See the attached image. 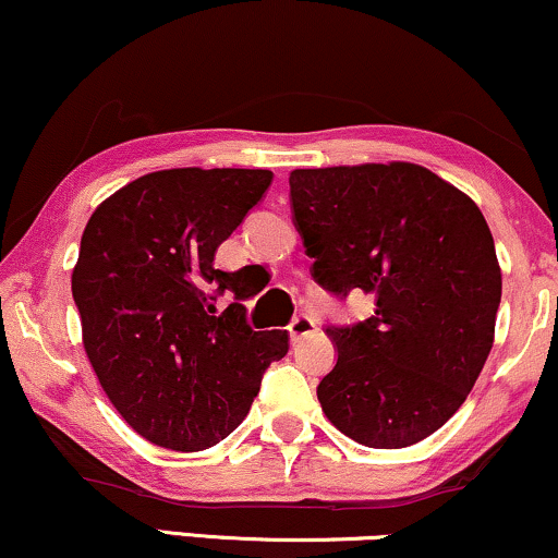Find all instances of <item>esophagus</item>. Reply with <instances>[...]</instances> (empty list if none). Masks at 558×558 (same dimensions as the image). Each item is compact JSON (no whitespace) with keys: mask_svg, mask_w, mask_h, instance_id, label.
I'll use <instances>...</instances> for the list:
<instances>
[{"mask_svg":"<svg viewBox=\"0 0 558 558\" xmlns=\"http://www.w3.org/2000/svg\"><path fill=\"white\" fill-rule=\"evenodd\" d=\"M289 338H292V341H302V338H307V336H313V332L317 330V323H315V317H310V315H296L292 323H289Z\"/></svg>","mask_w":558,"mask_h":558,"instance_id":"esophagus-1","label":"esophagus"}]
</instances>
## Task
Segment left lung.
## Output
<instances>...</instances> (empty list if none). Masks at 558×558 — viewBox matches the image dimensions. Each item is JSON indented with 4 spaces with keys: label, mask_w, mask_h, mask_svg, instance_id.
I'll return each instance as SVG.
<instances>
[{
    "label": "left lung",
    "mask_w": 558,
    "mask_h": 558,
    "mask_svg": "<svg viewBox=\"0 0 558 558\" xmlns=\"http://www.w3.org/2000/svg\"><path fill=\"white\" fill-rule=\"evenodd\" d=\"M289 205L317 284L374 296L366 320L325 325L338 361L317 385L323 412L368 448L428 438L495 338L502 274L480 207L415 163L296 169Z\"/></svg>",
    "instance_id": "obj_1"
}]
</instances>
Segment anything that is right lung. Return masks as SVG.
<instances>
[{"label":"right lung","mask_w":558,"mask_h":558,"mask_svg":"<svg viewBox=\"0 0 558 558\" xmlns=\"http://www.w3.org/2000/svg\"><path fill=\"white\" fill-rule=\"evenodd\" d=\"M266 169H169L94 209L71 292L84 349L110 402L150 444L202 451L248 415L287 330H253L241 271L215 251L269 190ZM226 291L236 302L217 314Z\"/></svg>","instance_id":"1"}]
</instances>
